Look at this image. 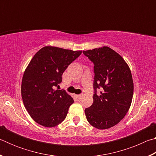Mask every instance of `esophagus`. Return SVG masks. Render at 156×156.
<instances>
[{"mask_svg": "<svg viewBox=\"0 0 156 156\" xmlns=\"http://www.w3.org/2000/svg\"><path fill=\"white\" fill-rule=\"evenodd\" d=\"M81 96V94H78V95H76V97L77 98H79Z\"/></svg>", "mask_w": 156, "mask_h": 156, "instance_id": "34e87169", "label": "esophagus"}]
</instances>
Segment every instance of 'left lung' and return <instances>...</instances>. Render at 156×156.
Returning a JSON list of instances; mask_svg holds the SVG:
<instances>
[{"label": "left lung", "instance_id": "8db88e82", "mask_svg": "<svg viewBox=\"0 0 156 156\" xmlns=\"http://www.w3.org/2000/svg\"><path fill=\"white\" fill-rule=\"evenodd\" d=\"M83 54L94 62L95 73L94 102L84 110L87 120L95 128H111L123 119L131 106L133 82L130 68L119 54L106 46Z\"/></svg>", "mask_w": 156, "mask_h": 156}]
</instances>
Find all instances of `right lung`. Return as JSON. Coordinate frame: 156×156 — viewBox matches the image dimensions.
I'll return each instance as SVG.
<instances>
[{
	"label": "right lung",
	"instance_id": "obj_1",
	"mask_svg": "<svg viewBox=\"0 0 156 156\" xmlns=\"http://www.w3.org/2000/svg\"><path fill=\"white\" fill-rule=\"evenodd\" d=\"M82 54L46 46L34 55L26 68L21 95L29 114L39 125L54 127L65 119L73 99L65 90L54 89L66 69Z\"/></svg>",
	"mask_w": 156,
	"mask_h": 156
}]
</instances>
